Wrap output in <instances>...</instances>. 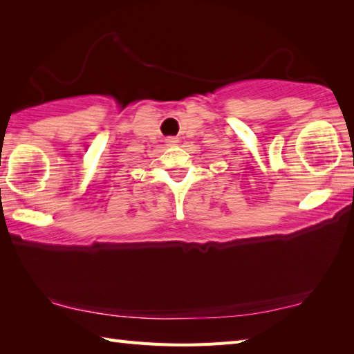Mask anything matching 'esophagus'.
I'll list each match as a JSON object with an SVG mask.
<instances>
[{
    "label": "esophagus",
    "instance_id": "esophagus-1",
    "mask_svg": "<svg viewBox=\"0 0 354 354\" xmlns=\"http://www.w3.org/2000/svg\"><path fill=\"white\" fill-rule=\"evenodd\" d=\"M165 142H167V146H176L179 140H178V137H167L165 138Z\"/></svg>",
    "mask_w": 354,
    "mask_h": 354
}]
</instances>
